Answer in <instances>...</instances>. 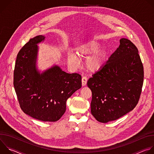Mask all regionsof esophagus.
Returning a JSON list of instances; mask_svg holds the SVG:
<instances>
[{
  "label": "esophagus",
  "mask_w": 154,
  "mask_h": 154,
  "mask_svg": "<svg viewBox=\"0 0 154 154\" xmlns=\"http://www.w3.org/2000/svg\"><path fill=\"white\" fill-rule=\"evenodd\" d=\"M87 83V79L86 77H83L82 79V86H84L86 85Z\"/></svg>",
  "instance_id": "34e87169"
}]
</instances>
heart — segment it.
<instances>
[{"instance_id":"heart-1","label":"heart","mask_w":154,"mask_h":154,"mask_svg":"<svg viewBox=\"0 0 154 154\" xmlns=\"http://www.w3.org/2000/svg\"><path fill=\"white\" fill-rule=\"evenodd\" d=\"M100 44L95 39H91L81 43L75 48V55L71 54L68 57V61L72 66L77 68L79 62L77 57L86 58L85 67L91 73L100 71L106 63L107 52L100 48Z\"/></svg>"}]
</instances>
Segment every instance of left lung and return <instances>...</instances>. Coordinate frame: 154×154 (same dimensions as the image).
I'll list each match as a JSON object with an SVG mask.
<instances>
[{"label":"left lung","instance_id":"8db88e82","mask_svg":"<svg viewBox=\"0 0 154 154\" xmlns=\"http://www.w3.org/2000/svg\"><path fill=\"white\" fill-rule=\"evenodd\" d=\"M102 69L88 80L92 91L91 112L102 123L116 120L137 105L143 84V66L137 48L121 38Z\"/></svg>","mask_w":154,"mask_h":154}]
</instances>
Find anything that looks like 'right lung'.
<instances>
[{
  "instance_id": "right-lung-1",
  "label": "right lung",
  "mask_w": 154,
  "mask_h": 154,
  "mask_svg": "<svg viewBox=\"0 0 154 154\" xmlns=\"http://www.w3.org/2000/svg\"><path fill=\"white\" fill-rule=\"evenodd\" d=\"M45 39L44 35L35 36L20 50L13 85L26 114L41 121L55 122L65 113L68 99L82 87V77L66 72L57 64L42 72L38 69V45Z\"/></svg>"
}]
</instances>
